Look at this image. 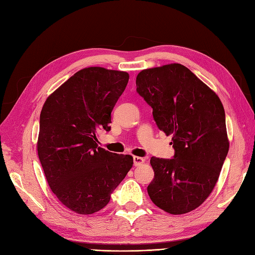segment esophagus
<instances>
[{
	"mask_svg": "<svg viewBox=\"0 0 255 255\" xmlns=\"http://www.w3.org/2000/svg\"><path fill=\"white\" fill-rule=\"evenodd\" d=\"M133 161L135 166H140L144 163V158L139 157V156H133Z\"/></svg>",
	"mask_w": 255,
	"mask_h": 255,
	"instance_id": "esophagus-1",
	"label": "esophagus"
}]
</instances>
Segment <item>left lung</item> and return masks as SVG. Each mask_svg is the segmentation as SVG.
Listing matches in <instances>:
<instances>
[{"label": "left lung", "mask_w": 255, "mask_h": 255, "mask_svg": "<svg viewBox=\"0 0 255 255\" xmlns=\"http://www.w3.org/2000/svg\"><path fill=\"white\" fill-rule=\"evenodd\" d=\"M136 91L157 128L172 135V158L152 157V202L169 214L188 213L213 191L229 152L226 114L218 96L180 64L145 69Z\"/></svg>", "instance_id": "left-lung-1"}]
</instances>
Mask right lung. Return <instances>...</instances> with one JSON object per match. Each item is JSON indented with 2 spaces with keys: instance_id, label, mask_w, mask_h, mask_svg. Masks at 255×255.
Instances as JSON below:
<instances>
[{
  "instance_id": "right-lung-1",
  "label": "right lung",
  "mask_w": 255,
  "mask_h": 255,
  "mask_svg": "<svg viewBox=\"0 0 255 255\" xmlns=\"http://www.w3.org/2000/svg\"><path fill=\"white\" fill-rule=\"evenodd\" d=\"M128 74L101 67L76 72L47 99L38 136V156L53 194L71 211L94 214L133 166V157L98 146L97 133L111 130L112 111Z\"/></svg>"
}]
</instances>
